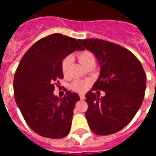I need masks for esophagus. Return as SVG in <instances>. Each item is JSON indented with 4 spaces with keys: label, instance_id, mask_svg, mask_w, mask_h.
<instances>
[{
    "label": "esophagus",
    "instance_id": "34e87169",
    "mask_svg": "<svg viewBox=\"0 0 156 156\" xmlns=\"http://www.w3.org/2000/svg\"><path fill=\"white\" fill-rule=\"evenodd\" d=\"M80 98L81 100H83V99H84V98H85L84 94H80Z\"/></svg>",
    "mask_w": 156,
    "mask_h": 156
}]
</instances>
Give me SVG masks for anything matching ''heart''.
I'll return each instance as SVG.
<instances>
[{
    "instance_id": "heart-1",
    "label": "heart",
    "mask_w": 156,
    "mask_h": 156,
    "mask_svg": "<svg viewBox=\"0 0 156 156\" xmlns=\"http://www.w3.org/2000/svg\"><path fill=\"white\" fill-rule=\"evenodd\" d=\"M77 58L80 62L82 66L86 68L90 64H95V58L93 54L89 51H82L77 54ZM71 58L69 57H66L62 59L61 62V70L62 73L64 76L67 75L69 72V67ZM89 85V82L87 80H76L73 81L72 83L71 88L76 92H83L86 90Z\"/></svg>"
}]
</instances>
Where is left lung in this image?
Returning a JSON list of instances; mask_svg holds the SVG:
<instances>
[{"instance_id":"1","label":"left lung","mask_w":156,"mask_h":156,"mask_svg":"<svg viewBox=\"0 0 156 156\" xmlns=\"http://www.w3.org/2000/svg\"><path fill=\"white\" fill-rule=\"evenodd\" d=\"M96 56L101 66L98 79L86 94L85 116L97 135L119 131L132 120L144 100L146 74L137 57L126 48L101 39L78 40ZM105 91L99 98L93 91Z\"/></svg>"}]
</instances>
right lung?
Returning <instances> with one entry per match:
<instances>
[{
  "label": "right lung",
  "mask_w": 156,
  "mask_h": 156,
  "mask_svg": "<svg viewBox=\"0 0 156 156\" xmlns=\"http://www.w3.org/2000/svg\"><path fill=\"white\" fill-rule=\"evenodd\" d=\"M83 50L75 38L54 34L43 37L25 53L14 77V97L28 126L37 134L52 139L70 131L79 95L67 91L54 95L63 79L61 62L69 54Z\"/></svg>",
  "instance_id": "add662e5"
}]
</instances>
